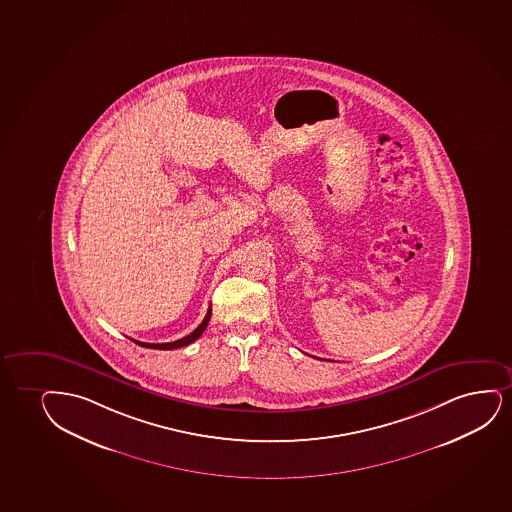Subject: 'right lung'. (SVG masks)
<instances>
[{"label":"right lung","mask_w":512,"mask_h":512,"mask_svg":"<svg viewBox=\"0 0 512 512\" xmlns=\"http://www.w3.org/2000/svg\"><path fill=\"white\" fill-rule=\"evenodd\" d=\"M209 318H211V306H209V310H207L206 317L202 320V324L194 330V332H190L188 336L182 337V339H178V341H173V343H140V341H135L136 344H140L143 348H154V350H176V348H183V346H188L190 343H194L195 339H199L202 332L206 330L207 324H209Z\"/></svg>","instance_id":"1"}]
</instances>
